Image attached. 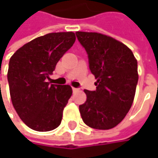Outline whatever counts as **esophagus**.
<instances>
[{
	"mask_svg": "<svg viewBox=\"0 0 158 158\" xmlns=\"http://www.w3.org/2000/svg\"><path fill=\"white\" fill-rule=\"evenodd\" d=\"M72 89H73V91H74V92H75V91H77V90H78V89H77V88H74V87L72 88Z\"/></svg>",
	"mask_w": 158,
	"mask_h": 158,
	"instance_id": "34e87169",
	"label": "esophagus"
}]
</instances>
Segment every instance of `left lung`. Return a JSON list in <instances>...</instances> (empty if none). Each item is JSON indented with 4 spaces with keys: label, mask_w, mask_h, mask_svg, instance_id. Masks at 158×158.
Here are the masks:
<instances>
[{
    "label": "left lung",
    "mask_w": 158,
    "mask_h": 158,
    "mask_svg": "<svg viewBox=\"0 0 158 158\" xmlns=\"http://www.w3.org/2000/svg\"><path fill=\"white\" fill-rule=\"evenodd\" d=\"M88 54L96 90L84 89L87 99L79 106L82 120L95 129H111L130 110L138 82L137 60L130 49L111 37L76 31Z\"/></svg>",
    "instance_id": "left-lung-1"
}]
</instances>
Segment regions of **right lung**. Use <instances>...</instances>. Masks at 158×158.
I'll list each match as a JSON object with an SVG mask.
<instances>
[{
	"label": "right lung",
	"mask_w": 158,
	"mask_h": 158,
	"mask_svg": "<svg viewBox=\"0 0 158 158\" xmlns=\"http://www.w3.org/2000/svg\"><path fill=\"white\" fill-rule=\"evenodd\" d=\"M76 41L74 32H53L23 46L10 58L8 82L11 101L22 120L31 129L58 127L72 95L69 85L50 84L56 64Z\"/></svg>",
	"instance_id": "right-lung-1"
}]
</instances>
